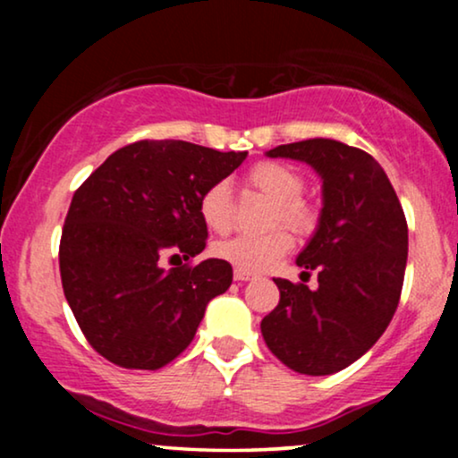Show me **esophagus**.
I'll use <instances>...</instances> for the list:
<instances>
[{"mask_svg":"<svg viewBox=\"0 0 458 458\" xmlns=\"http://www.w3.org/2000/svg\"><path fill=\"white\" fill-rule=\"evenodd\" d=\"M254 273H247V271H241V269H234V280L236 282H247V280H254Z\"/></svg>","mask_w":458,"mask_h":458,"instance_id":"34e87169","label":"esophagus"}]
</instances>
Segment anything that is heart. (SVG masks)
<instances>
[{
	"label": "heart",
	"mask_w": 458,
	"mask_h": 458,
	"mask_svg": "<svg viewBox=\"0 0 458 458\" xmlns=\"http://www.w3.org/2000/svg\"><path fill=\"white\" fill-rule=\"evenodd\" d=\"M247 182L276 202L273 224H284L295 233H308L317 222V211L301 198L303 176L293 167L276 161H262L247 174ZM199 217L208 230L224 234L233 228L234 211L228 182H215L199 198ZM293 247V236L284 228L267 234H239L215 245V254L236 269L256 273L276 265Z\"/></svg>",
	"instance_id": "heart-1"
}]
</instances>
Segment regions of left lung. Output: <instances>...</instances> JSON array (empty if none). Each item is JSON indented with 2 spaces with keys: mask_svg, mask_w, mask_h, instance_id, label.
Wrapping results in <instances>:
<instances>
[{
  "mask_svg": "<svg viewBox=\"0 0 458 458\" xmlns=\"http://www.w3.org/2000/svg\"><path fill=\"white\" fill-rule=\"evenodd\" d=\"M312 165L323 181L317 233L297 256L318 288L273 280L280 303L260 323L282 364L301 375H334L351 366L387 329L407 267V219L390 178L370 155L314 138L267 152Z\"/></svg>",
  "mask_w": 458,
  "mask_h": 458,
  "instance_id": "8db88e82",
  "label": "left lung"
}]
</instances>
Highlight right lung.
<instances>
[{"instance_id":"right-lung-1","label":"right lung","mask_w":458,"mask_h":458,"mask_svg":"<svg viewBox=\"0 0 458 458\" xmlns=\"http://www.w3.org/2000/svg\"><path fill=\"white\" fill-rule=\"evenodd\" d=\"M181 140H141L109 155L72 196L60 241L68 306L97 353L157 370L191 344L208 301L233 284L219 259L165 269L207 247L199 198L243 163Z\"/></svg>"}]
</instances>
